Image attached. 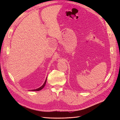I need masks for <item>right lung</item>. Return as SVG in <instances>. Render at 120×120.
<instances>
[{"label":"right lung","mask_w":120,"mask_h":120,"mask_svg":"<svg viewBox=\"0 0 120 120\" xmlns=\"http://www.w3.org/2000/svg\"><path fill=\"white\" fill-rule=\"evenodd\" d=\"M46 80H47V78H46L45 81V82L44 83H43V85H42V86H41V87H39V88H38V89H34V90H32V91H39V90H42V89L43 88H44L45 86V84H46Z\"/></svg>","instance_id":"1"}]
</instances>
